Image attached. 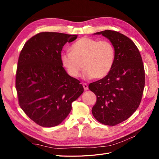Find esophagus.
<instances>
[{
    "instance_id": "esophagus-1",
    "label": "esophagus",
    "mask_w": 159,
    "mask_h": 159,
    "mask_svg": "<svg viewBox=\"0 0 159 159\" xmlns=\"http://www.w3.org/2000/svg\"><path fill=\"white\" fill-rule=\"evenodd\" d=\"M83 87H84V88L85 90H88V85L86 84H85V83L83 84Z\"/></svg>"
}]
</instances>
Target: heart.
<instances>
[{"label": "heart", "instance_id": "1", "mask_svg": "<svg viewBox=\"0 0 159 159\" xmlns=\"http://www.w3.org/2000/svg\"><path fill=\"white\" fill-rule=\"evenodd\" d=\"M70 52L60 56L62 65L73 78H78L84 68L86 79H102L112 70L115 59L114 46L107 40L83 37L70 46Z\"/></svg>", "mask_w": 159, "mask_h": 159}]
</instances>
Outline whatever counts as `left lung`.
<instances>
[{"mask_svg": "<svg viewBox=\"0 0 159 159\" xmlns=\"http://www.w3.org/2000/svg\"><path fill=\"white\" fill-rule=\"evenodd\" d=\"M94 34H102L111 42L115 59L107 76L89 85L97 97L91 111L99 123L114 126L131 117L140 105L145 70L139 49L128 37L110 30Z\"/></svg>", "mask_w": 159, "mask_h": 159, "instance_id": "obj_1", "label": "left lung"}]
</instances>
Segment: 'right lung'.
<instances>
[{
	"label": "right lung",
	"mask_w": 159,
	"mask_h": 159,
	"mask_svg": "<svg viewBox=\"0 0 159 159\" xmlns=\"http://www.w3.org/2000/svg\"><path fill=\"white\" fill-rule=\"evenodd\" d=\"M78 36L40 32L30 38L18 57L16 88L19 105L34 122L44 127L58 125L84 92L80 81L62 66L61 52Z\"/></svg>",
	"instance_id": "1"
}]
</instances>
